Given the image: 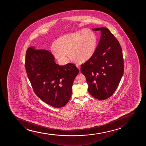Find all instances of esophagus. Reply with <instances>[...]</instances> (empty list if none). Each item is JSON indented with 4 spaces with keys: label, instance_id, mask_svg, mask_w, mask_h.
<instances>
[{
    "label": "esophagus",
    "instance_id": "34e87169",
    "mask_svg": "<svg viewBox=\"0 0 146 146\" xmlns=\"http://www.w3.org/2000/svg\"><path fill=\"white\" fill-rule=\"evenodd\" d=\"M76 66L78 68V69L80 70V65H78V64H76Z\"/></svg>",
    "mask_w": 146,
    "mask_h": 146
}]
</instances>
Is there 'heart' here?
Segmentation results:
<instances>
[{
  "label": "heart",
  "mask_w": 146,
  "mask_h": 146,
  "mask_svg": "<svg viewBox=\"0 0 146 146\" xmlns=\"http://www.w3.org/2000/svg\"><path fill=\"white\" fill-rule=\"evenodd\" d=\"M97 44L96 35L90 29L79 30L58 38L51 50L62 64L68 63L71 58L79 62L86 61L94 54Z\"/></svg>",
  "instance_id": "heart-1"
}]
</instances>
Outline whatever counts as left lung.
I'll return each instance as SVG.
<instances>
[{
	"mask_svg": "<svg viewBox=\"0 0 146 146\" xmlns=\"http://www.w3.org/2000/svg\"><path fill=\"white\" fill-rule=\"evenodd\" d=\"M92 30L101 32L99 42L94 54L81 65L80 70L86 77L89 93L104 100L113 95L123 75V53L119 42L109 29L102 27Z\"/></svg>",
	"mask_w": 146,
	"mask_h": 146,
	"instance_id": "8db88e82",
	"label": "left lung"
}]
</instances>
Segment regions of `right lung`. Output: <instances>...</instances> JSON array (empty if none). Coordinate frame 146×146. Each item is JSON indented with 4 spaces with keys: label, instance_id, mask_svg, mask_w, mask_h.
Masks as SVG:
<instances>
[{
    "label": "right lung",
    "instance_id": "right-lung-1",
    "mask_svg": "<svg viewBox=\"0 0 146 146\" xmlns=\"http://www.w3.org/2000/svg\"><path fill=\"white\" fill-rule=\"evenodd\" d=\"M54 59L47 50L31 46L26 53L25 68L36 95L52 107L61 108L70 99L79 70L72 64L59 66Z\"/></svg>",
    "mask_w": 146,
    "mask_h": 146
}]
</instances>
